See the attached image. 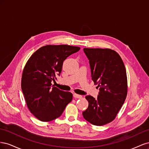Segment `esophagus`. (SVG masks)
<instances>
[{
	"label": "esophagus",
	"instance_id": "34e87169",
	"mask_svg": "<svg viewBox=\"0 0 149 149\" xmlns=\"http://www.w3.org/2000/svg\"><path fill=\"white\" fill-rule=\"evenodd\" d=\"M73 97L74 98H82V96L81 95H79V94H77L76 93L73 94Z\"/></svg>",
	"mask_w": 149,
	"mask_h": 149
}]
</instances>
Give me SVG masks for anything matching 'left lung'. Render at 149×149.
<instances>
[{"label": "left lung", "mask_w": 149, "mask_h": 149, "mask_svg": "<svg viewBox=\"0 0 149 149\" xmlns=\"http://www.w3.org/2000/svg\"><path fill=\"white\" fill-rule=\"evenodd\" d=\"M92 80L97 84V98L86 96L88 107L83 118L95 125H103L113 120L120 109L127 94V79L123 60L119 54L109 48H87Z\"/></svg>", "instance_id": "obj_1"}]
</instances>
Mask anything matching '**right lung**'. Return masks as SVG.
<instances>
[{
	"label": "right lung",
	"mask_w": 149,
	"mask_h": 149,
	"mask_svg": "<svg viewBox=\"0 0 149 149\" xmlns=\"http://www.w3.org/2000/svg\"><path fill=\"white\" fill-rule=\"evenodd\" d=\"M78 47L66 45L43 46L30 56L22 73L21 88L29 109L43 122L62 114L73 94L53 86L52 81L60 75L67 57L78 52Z\"/></svg>",
	"instance_id": "obj_1"
}]
</instances>
